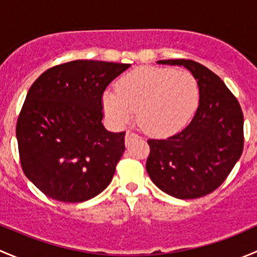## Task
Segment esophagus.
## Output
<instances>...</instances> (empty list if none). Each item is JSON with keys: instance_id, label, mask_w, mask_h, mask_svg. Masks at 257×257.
Wrapping results in <instances>:
<instances>
[{"instance_id": "esophagus-1", "label": "esophagus", "mask_w": 257, "mask_h": 257, "mask_svg": "<svg viewBox=\"0 0 257 257\" xmlns=\"http://www.w3.org/2000/svg\"><path fill=\"white\" fill-rule=\"evenodd\" d=\"M138 138V136H137L136 133H132V132H126L125 133V144H129L131 143L133 139Z\"/></svg>"}]
</instances>
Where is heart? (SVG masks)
I'll return each instance as SVG.
<instances>
[{
	"mask_svg": "<svg viewBox=\"0 0 257 257\" xmlns=\"http://www.w3.org/2000/svg\"><path fill=\"white\" fill-rule=\"evenodd\" d=\"M199 103L198 82L186 71L139 67L124 74L116 90L102 95L105 115L124 126L138 112V124L153 137H169L180 131Z\"/></svg>",
	"mask_w": 257,
	"mask_h": 257,
	"instance_id": "obj_1",
	"label": "heart"
}]
</instances>
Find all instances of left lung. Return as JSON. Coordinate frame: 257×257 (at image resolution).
Segmentation results:
<instances>
[{
  "instance_id": "obj_1",
  "label": "left lung",
  "mask_w": 257,
  "mask_h": 257,
  "mask_svg": "<svg viewBox=\"0 0 257 257\" xmlns=\"http://www.w3.org/2000/svg\"><path fill=\"white\" fill-rule=\"evenodd\" d=\"M159 64L185 67L199 87V107L189 125L168 139H149L147 172L153 183L178 199H195L219 188L240 159L243 115L236 98L209 68L190 59Z\"/></svg>"
}]
</instances>
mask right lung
I'll list each match as a JSON object with an SVG mask.
<instances>
[{"instance_id": "right-lung-1", "label": "right lung", "mask_w": 257, "mask_h": 257, "mask_svg": "<svg viewBox=\"0 0 257 257\" xmlns=\"http://www.w3.org/2000/svg\"><path fill=\"white\" fill-rule=\"evenodd\" d=\"M126 63L77 59L35 80L17 120L23 173L43 194L82 203L112 181L124 149V132L102 123V95Z\"/></svg>"}]
</instances>
